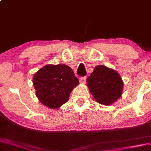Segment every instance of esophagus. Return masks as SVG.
Listing matches in <instances>:
<instances>
[{"label": "esophagus", "instance_id": "34e87169", "mask_svg": "<svg viewBox=\"0 0 151 151\" xmlns=\"http://www.w3.org/2000/svg\"><path fill=\"white\" fill-rule=\"evenodd\" d=\"M86 77H81L80 79V83H86Z\"/></svg>", "mask_w": 151, "mask_h": 151}]
</instances>
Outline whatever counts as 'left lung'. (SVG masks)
I'll return each mask as SVG.
<instances>
[{"label": "left lung", "instance_id": "1", "mask_svg": "<svg viewBox=\"0 0 151 151\" xmlns=\"http://www.w3.org/2000/svg\"><path fill=\"white\" fill-rule=\"evenodd\" d=\"M86 82L90 92L100 104L111 105L122 93L123 81L119 74L103 65L94 68Z\"/></svg>", "mask_w": 151, "mask_h": 151}]
</instances>
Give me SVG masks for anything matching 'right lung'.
Returning a JSON list of instances; mask_svg holds the SVG:
<instances>
[{
    "label": "right lung",
    "mask_w": 151,
    "mask_h": 151,
    "mask_svg": "<svg viewBox=\"0 0 151 151\" xmlns=\"http://www.w3.org/2000/svg\"><path fill=\"white\" fill-rule=\"evenodd\" d=\"M36 95L43 105L52 109L59 108L68 102L79 79L66 65H48L43 67L33 77Z\"/></svg>",
    "instance_id": "right-lung-1"
}]
</instances>
